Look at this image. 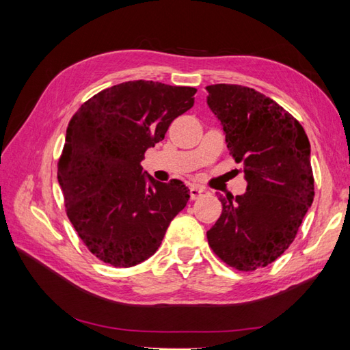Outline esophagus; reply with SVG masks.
Wrapping results in <instances>:
<instances>
[{
    "label": "esophagus",
    "instance_id": "34e87169",
    "mask_svg": "<svg viewBox=\"0 0 350 350\" xmlns=\"http://www.w3.org/2000/svg\"><path fill=\"white\" fill-rule=\"evenodd\" d=\"M189 194H191L192 200H197L206 194V189L203 187H200V185H192V187L189 188Z\"/></svg>",
    "mask_w": 350,
    "mask_h": 350
}]
</instances>
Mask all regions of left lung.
<instances>
[{
    "label": "left lung",
    "mask_w": 350,
    "mask_h": 350,
    "mask_svg": "<svg viewBox=\"0 0 350 350\" xmlns=\"http://www.w3.org/2000/svg\"><path fill=\"white\" fill-rule=\"evenodd\" d=\"M206 90L247 180L245 194L219 196L222 213L207 241L228 266L256 271L290 247L313 203L310 141L292 114L254 88L215 84Z\"/></svg>",
    "instance_id": "1"
}]
</instances>
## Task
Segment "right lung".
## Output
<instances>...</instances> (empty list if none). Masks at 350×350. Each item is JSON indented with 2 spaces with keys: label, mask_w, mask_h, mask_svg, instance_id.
<instances>
[{
  "label": "right lung",
  "mask_w": 350,
  "mask_h": 350,
  "mask_svg": "<svg viewBox=\"0 0 350 350\" xmlns=\"http://www.w3.org/2000/svg\"><path fill=\"white\" fill-rule=\"evenodd\" d=\"M196 93L192 87L128 81L93 96L72 117L58 183L78 236L102 262L116 267L144 262L187 206L183 182L154 180L141 161L194 105Z\"/></svg>",
  "instance_id": "add662e5"
}]
</instances>
